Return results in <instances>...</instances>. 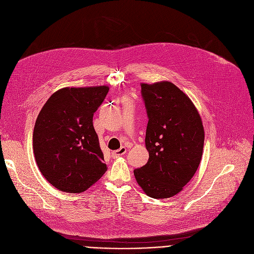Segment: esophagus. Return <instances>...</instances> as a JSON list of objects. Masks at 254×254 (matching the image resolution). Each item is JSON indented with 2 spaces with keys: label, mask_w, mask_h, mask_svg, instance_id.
<instances>
[{
  "label": "esophagus",
  "mask_w": 254,
  "mask_h": 254,
  "mask_svg": "<svg viewBox=\"0 0 254 254\" xmlns=\"http://www.w3.org/2000/svg\"><path fill=\"white\" fill-rule=\"evenodd\" d=\"M127 153V149L125 148V147H122L121 149H119V150H117V151H114L113 153H112V156H113V158H119V157H121V156H123V155H125Z\"/></svg>",
  "instance_id": "obj_1"
}]
</instances>
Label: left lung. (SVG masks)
<instances>
[{
    "mask_svg": "<svg viewBox=\"0 0 254 254\" xmlns=\"http://www.w3.org/2000/svg\"><path fill=\"white\" fill-rule=\"evenodd\" d=\"M149 117L148 163L133 171L149 197L166 199L183 190L201 162L204 127L189 96L170 81L140 83Z\"/></svg>",
    "mask_w": 254,
    "mask_h": 254,
    "instance_id": "obj_1",
    "label": "left lung"
}]
</instances>
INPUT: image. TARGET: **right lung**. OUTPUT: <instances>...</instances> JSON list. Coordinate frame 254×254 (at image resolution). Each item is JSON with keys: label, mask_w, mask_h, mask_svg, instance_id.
Masks as SVG:
<instances>
[{"label": "right lung", "mask_w": 254, "mask_h": 254, "mask_svg": "<svg viewBox=\"0 0 254 254\" xmlns=\"http://www.w3.org/2000/svg\"><path fill=\"white\" fill-rule=\"evenodd\" d=\"M110 87H63L43 105L33 131L37 166L65 193H82L106 172L92 118Z\"/></svg>", "instance_id": "1"}]
</instances>
